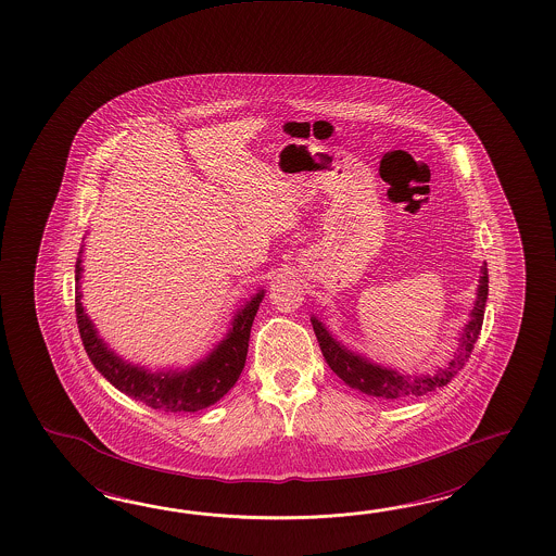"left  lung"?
I'll use <instances>...</instances> for the list:
<instances>
[{"mask_svg":"<svg viewBox=\"0 0 556 556\" xmlns=\"http://www.w3.org/2000/svg\"><path fill=\"white\" fill-rule=\"evenodd\" d=\"M486 295H489V271L484 265L479 293H477V303L470 313L469 325L460 339V349L455 353L453 361L443 369L437 370L434 375L408 377V375H399L396 370L383 369L358 355H353L351 351H346L345 346L339 345L317 319H313V329L317 334V341H319L327 365L351 389H357L358 393H363V395L383 399V401L415 399V396L429 395L432 391L451 383V379L465 367V363L469 361L470 353H472V346L481 334Z\"/></svg>","mask_w":556,"mask_h":556,"instance_id":"obj_1","label":"left lung"}]
</instances>
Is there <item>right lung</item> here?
<instances>
[{"instance_id":"obj_1","label":"right lung","mask_w":556,"mask_h":556,"mask_svg":"<svg viewBox=\"0 0 556 556\" xmlns=\"http://www.w3.org/2000/svg\"><path fill=\"white\" fill-rule=\"evenodd\" d=\"M81 260L75 263V279L79 281ZM263 291L249 301L245 308L235 317L233 329L227 339L217 346L210 357L198 367L173 375H151L148 370L137 369L115 357L103 341L96 334L91 321L87 319L81 307L79 285L75 287V317L86 353L96 365V369L131 399L157 408L163 413H195L199 408L210 407L217 403L239 379L248 358L249 334L251 325L257 315Z\"/></svg>"}]
</instances>
